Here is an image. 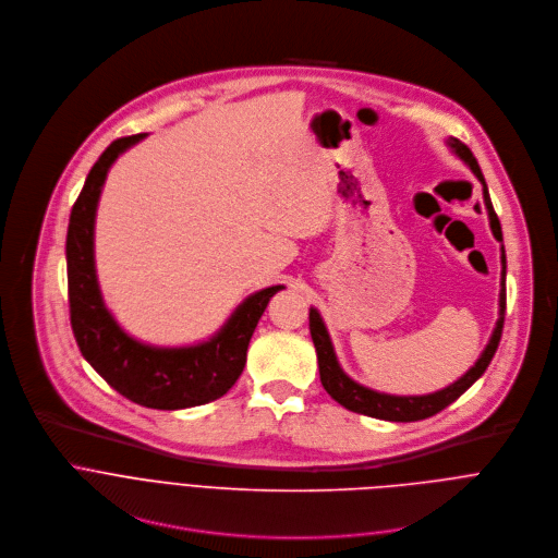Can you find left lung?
<instances>
[{
	"label": "left lung",
	"instance_id": "1",
	"mask_svg": "<svg viewBox=\"0 0 558 558\" xmlns=\"http://www.w3.org/2000/svg\"><path fill=\"white\" fill-rule=\"evenodd\" d=\"M450 145V149L461 158V161L472 170V174L482 181L484 185V203L488 209V218H490V229L495 233V238L499 243H504V233H501V222L495 214L493 201H490V192L486 185V179L482 174L480 163H476L474 154L470 151V147L465 143H461L459 138H448L446 141ZM501 293H499V320L497 327L493 331V338L488 342V347L484 349L482 357L474 362V366L459 377L454 384L430 392V395H386V392H377L373 388H366L362 384H357L355 379H351L342 366L338 364L329 331L323 323L320 313L317 308H308V329H311V338L315 344V353H317V366H320V381L327 388V392L333 397L338 404H342L344 409L360 413V415H368L375 420H386V422H420L426 417L437 415L439 411H444L448 404H452L457 397H461L476 379H480L488 364L493 362L499 340H501V331H504V317H506V252L501 245Z\"/></svg>",
	"mask_w": 558,
	"mask_h": 558
}]
</instances>
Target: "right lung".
Instances as JSON below:
<instances>
[{
  "label": "right lung",
  "mask_w": 558,
  "mask_h": 558,
  "mask_svg": "<svg viewBox=\"0 0 558 558\" xmlns=\"http://www.w3.org/2000/svg\"><path fill=\"white\" fill-rule=\"evenodd\" d=\"M145 136L112 141L72 205L65 238L70 325L78 351L117 392L145 409L179 411L214 402L235 384L245 368L247 347L260 315L284 287L276 284L252 293L216 336L192 347L143 344L117 325L97 280L95 218L112 163Z\"/></svg>",
  "instance_id": "obj_1"
}]
</instances>
